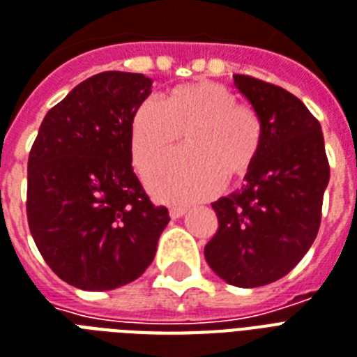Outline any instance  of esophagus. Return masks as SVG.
<instances>
[{
  "label": "esophagus",
  "instance_id": "esophagus-1",
  "mask_svg": "<svg viewBox=\"0 0 357 357\" xmlns=\"http://www.w3.org/2000/svg\"><path fill=\"white\" fill-rule=\"evenodd\" d=\"M185 213H187V208H181V206H174V208H170V217H172V219H179V217H183Z\"/></svg>",
  "mask_w": 357,
  "mask_h": 357
}]
</instances>
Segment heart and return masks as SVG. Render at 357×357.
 Listing matches in <instances>:
<instances>
[{
    "instance_id": "1",
    "label": "heart",
    "mask_w": 357,
    "mask_h": 357,
    "mask_svg": "<svg viewBox=\"0 0 357 357\" xmlns=\"http://www.w3.org/2000/svg\"><path fill=\"white\" fill-rule=\"evenodd\" d=\"M183 135L187 149L149 167L146 181L167 202H195L219 190L222 179H243L257 165L264 144L260 114L241 105L217 82L174 86L162 100H142L130 118V149L138 168L176 146Z\"/></svg>"
}]
</instances>
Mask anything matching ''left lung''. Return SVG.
I'll return each mask as SVG.
<instances>
[{
  "mask_svg": "<svg viewBox=\"0 0 357 357\" xmlns=\"http://www.w3.org/2000/svg\"><path fill=\"white\" fill-rule=\"evenodd\" d=\"M234 86L264 123L247 183L211 204L219 228L204 257L228 284L257 288L296 268L317 238L330 162L318 119L287 89L247 75Z\"/></svg>",
  "mask_w": 357,
  "mask_h": 357,
  "instance_id": "left-lung-1",
  "label": "left lung"
}]
</instances>
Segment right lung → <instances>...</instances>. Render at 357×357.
I'll return each instance as SVG.
<instances>
[{"label": "right lung", "mask_w": 357, "mask_h": 357, "mask_svg": "<svg viewBox=\"0 0 357 357\" xmlns=\"http://www.w3.org/2000/svg\"><path fill=\"white\" fill-rule=\"evenodd\" d=\"M151 93L138 73L106 70L48 110L27 159V225L70 287H123L153 262L170 221L132 170L130 118Z\"/></svg>", "instance_id": "add662e5"}]
</instances>
